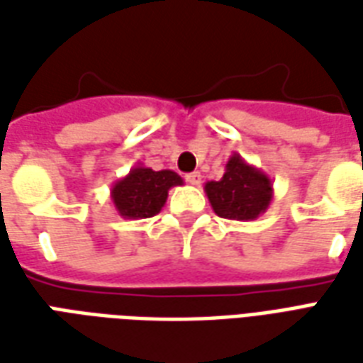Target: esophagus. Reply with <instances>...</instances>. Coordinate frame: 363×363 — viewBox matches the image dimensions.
I'll return each instance as SVG.
<instances>
[{"instance_id": "34e87169", "label": "esophagus", "mask_w": 363, "mask_h": 363, "mask_svg": "<svg viewBox=\"0 0 363 363\" xmlns=\"http://www.w3.org/2000/svg\"><path fill=\"white\" fill-rule=\"evenodd\" d=\"M186 182H189V184H192V186H198V184L202 182V174L198 173V171H194V173H189L186 174Z\"/></svg>"}]
</instances>
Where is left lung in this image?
<instances>
[{
    "mask_svg": "<svg viewBox=\"0 0 363 363\" xmlns=\"http://www.w3.org/2000/svg\"><path fill=\"white\" fill-rule=\"evenodd\" d=\"M204 192L220 218L252 221L268 210L274 198L272 181L259 167L233 153L220 181H208Z\"/></svg>",
    "mask_w": 363,
    "mask_h": 363,
    "instance_id": "obj_1",
    "label": "left lung"
}]
</instances>
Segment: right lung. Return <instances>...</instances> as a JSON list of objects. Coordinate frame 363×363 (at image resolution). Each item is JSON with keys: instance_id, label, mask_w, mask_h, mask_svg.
Listing matches in <instances>:
<instances>
[{"instance_id": "right-lung-1", "label": "right lung", "mask_w": 363, "mask_h": 363, "mask_svg": "<svg viewBox=\"0 0 363 363\" xmlns=\"http://www.w3.org/2000/svg\"><path fill=\"white\" fill-rule=\"evenodd\" d=\"M184 184L179 174L171 169L153 171L138 163L112 184L111 200L114 210L124 220H145L153 218L165 206L169 190Z\"/></svg>"}]
</instances>
